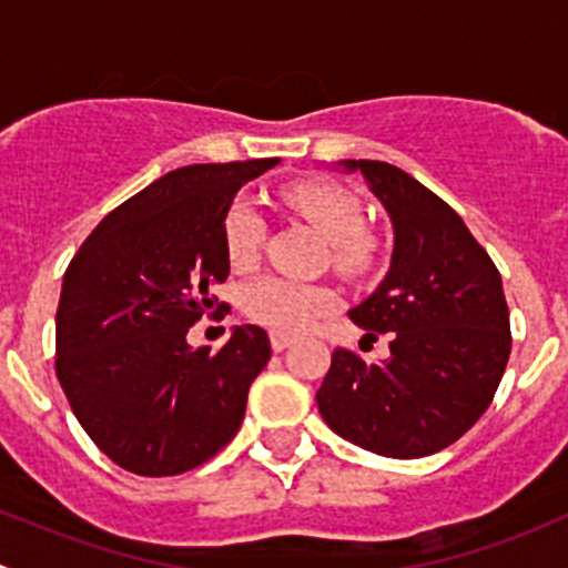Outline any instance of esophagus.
I'll list each match as a JSON object with an SVG mask.
<instances>
[{
	"instance_id": "34e87169",
	"label": "esophagus",
	"mask_w": 568,
	"mask_h": 568,
	"mask_svg": "<svg viewBox=\"0 0 568 568\" xmlns=\"http://www.w3.org/2000/svg\"><path fill=\"white\" fill-rule=\"evenodd\" d=\"M291 346V337L288 335H280V332H274L272 335V348L274 352H283V348Z\"/></svg>"
}]
</instances>
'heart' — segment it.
<instances>
[{"label":"heart","instance_id":"obj_1","mask_svg":"<svg viewBox=\"0 0 568 568\" xmlns=\"http://www.w3.org/2000/svg\"><path fill=\"white\" fill-rule=\"evenodd\" d=\"M283 200L329 242L332 266L337 272L357 277L374 266L376 242L365 231L363 205L348 189L329 181H300L285 189ZM222 236H225L227 261L236 268L250 266L263 244L261 214L247 200H236L225 214ZM239 302L255 324L268 326L280 335H291L305 329L313 318L324 316L335 305V294L326 285H307L266 274L244 285Z\"/></svg>","mask_w":568,"mask_h":568}]
</instances>
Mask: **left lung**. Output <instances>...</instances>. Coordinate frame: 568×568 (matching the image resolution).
<instances>
[{
  "label": "left lung",
  "mask_w": 568,
  "mask_h": 568,
  "mask_svg": "<svg viewBox=\"0 0 568 568\" xmlns=\"http://www.w3.org/2000/svg\"><path fill=\"white\" fill-rule=\"evenodd\" d=\"M359 173L393 225L390 268L348 311L390 357L365 363L335 348L318 412L348 443L393 459L448 448L489 409L511 354L503 280L462 216L404 170L371 159L337 162Z\"/></svg>",
  "instance_id": "1"
}]
</instances>
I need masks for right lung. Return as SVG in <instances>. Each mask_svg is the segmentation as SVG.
<instances>
[{
  "label": "right lung",
  "instance_id": "add662e5",
  "mask_svg": "<svg viewBox=\"0 0 568 568\" xmlns=\"http://www.w3.org/2000/svg\"><path fill=\"white\" fill-rule=\"evenodd\" d=\"M280 164H189L104 216L62 277L57 379L95 445L123 469L178 475L220 454L244 420L247 393L272 357L255 324L233 326L211 354L186 332L220 313L225 214L239 189Z\"/></svg>",
  "mask_w": 568,
  "mask_h": 568
}]
</instances>
